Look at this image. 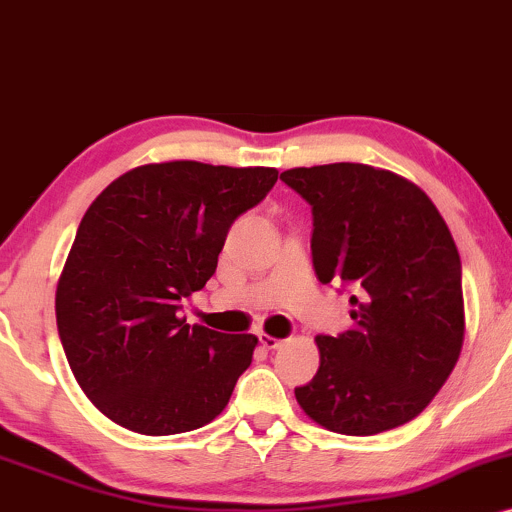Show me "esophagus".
<instances>
[{
	"instance_id": "34e87169",
	"label": "esophagus",
	"mask_w": 512,
	"mask_h": 512,
	"mask_svg": "<svg viewBox=\"0 0 512 512\" xmlns=\"http://www.w3.org/2000/svg\"><path fill=\"white\" fill-rule=\"evenodd\" d=\"M258 341H261V346L268 348V350H275V348L283 346V341H280V338L271 336V333H258Z\"/></svg>"
}]
</instances>
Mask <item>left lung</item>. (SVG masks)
I'll list each match as a JSON object with an SVG mask.
<instances>
[{
	"instance_id": "8db88e82",
	"label": "left lung",
	"mask_w": 512,
	"mask_h": 512,
	"mask_svg": "<svg viewBox=\"0 0 512 512\" xmlns=\"http://www.w3.org/2000/svg\"><path fill=\"white\" fill-rule=\"evenodd\" d=\"M312 205L319 283L353 285L341 336H317L319 370L295 389L321 428L377 435L413 421L455 370L464 343L462 263L416 183L367 164L280 174Z\"/></svg>"
}]
</instances>
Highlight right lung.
<instances>
[{
    "mask_svg": "<svg viewBox=\"0 0 512 512\" xmlns=\"http://www.w3.org/2000/svg\"><path fill=\"white\" fill-rule=\"evenodd\" d=\"M278 181L271 166L162 162L96 195L57 280L55 314L74 380L91 404L140 435L208 426L251 365L254 333L186 324L241 212Z\"/></svg>",
    "mask_w": 512,
    "mask_h": 512,
    "instance_id": "obj_1",
    "label": "right lung"
}]
</instances>
